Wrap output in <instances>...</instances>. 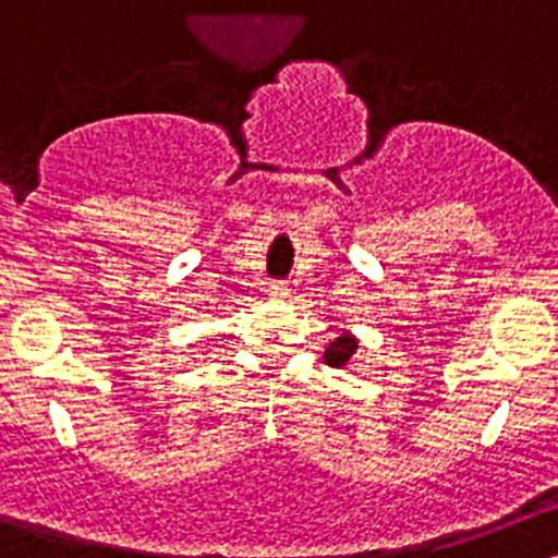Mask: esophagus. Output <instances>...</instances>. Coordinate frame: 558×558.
<instances>
[{
    "label": "esophagus",
    "instance_id": "34e87169",
    "mask_svg": "<svg viewBox=\"0 0 558 558\" xmlns=\"http://www.w3.org/2000/svg\"><path fill=\"white\" fill-rule=\"evenodd\" d=\"M269 298H272V300H286V298H289V289H286V283H272V286H269Z\"/></svg>",
    "mask_w": 558,
    "mask_h": 558
}]
</instances>
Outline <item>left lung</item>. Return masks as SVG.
Returning a JSON list of instances; mask_svg holds the SVG:
<instances>
[{
	"instance_id": "left-lung-1",
	"label": "left lung",
	"mask_w": 558,
	"mask_h": 558,
	"mask_svg": "<svg viewBox=\"0 0 558 558\" xmlns=\"http://www.w3.org/2000/svg\"><path fill=\"white\" fill-rule=\"evenodd\" d=\"M355 350H359V339L350 330H344V333L336 336L328 348H325V364L336 366V369H348L353 364Z\"/></svg>"
}]
</instances>
